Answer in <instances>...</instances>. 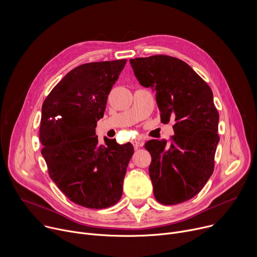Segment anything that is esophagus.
<instances>
[{
  "instance_id": "1",
  "label": "esophagus",
  "mask_w": 257,
  "mask_h": 257,
  "mask_svg": "<svg viewBox=\"0 0 257 257\" xmlns=\"http://www.w3.org/2000/svg\"><path fill=\"white\" fill-rule=\"evenodd\" d=\"M132 144H133V146H134V150H138V148L140 146V143H139V141H137V140H133V141H132Z\"/></svg>"
}]
</instances>
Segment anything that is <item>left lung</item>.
<instances>
[{
    "instance_id": "left-lung-1",
    "label": "left lung",
    "mask_w": 257,
    "mask_h": 257,
    "mask_svg": "<svg viewBox=\"0 0 257 257\" xmlns=\"http://www.w3.org/2000/svg\"><path fill=\"white\" fill-rule=\"evenodd\" d=\"M130 64L139 83L156 92L161 121L175 122L171 141L144 144L152 156L155 197L165 205L187 201L199 193L214 168L219 117L212 91L180 59L156 55L130 59Z\"/></svg>"
}]
</instances>
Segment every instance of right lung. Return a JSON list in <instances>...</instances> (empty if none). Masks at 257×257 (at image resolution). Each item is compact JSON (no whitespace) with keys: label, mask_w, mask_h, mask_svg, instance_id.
<instances>
[{"label":"right lung","mask_w":257,"mask_h":257,"mask_svg":"<svg viewBox=\"0 0 257 257\" xmlns=\"http://www.w3.org/2000/svg\"><path fill=\"white\" fill-rule=\"evenodd\" d=\"M127 60L80 65L53 88L42 107L40 140L49 175L74 203L87 208L116 204L123 193L133 145L95 135L107 95Z\"/></svg>","instance_id":"add662e5"}]
</instances>
